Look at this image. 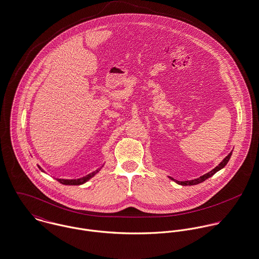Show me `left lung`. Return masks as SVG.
Masks as SVG:
<instances>
[{"label":"left lung","instance_id":"1","mask_svg":"<svg viewBox=\"0 0 259 259\" xmlns=\"http://www.w3.org/2000/svg\"><path fill=\"white\" fill-rule=\"evenodd\" d=\"M231 154H232V152H230V154L219 164V166H217L214 169H212L210 172H206V174H204V175H202L201 177L200 178H198V179H195V180H192V181H184V182H180V181H177V180H175V179H172V177H170V179L172 180V181H175L177 184H179V185H182V186H194V185H198V184H200V183H202L203 181H205L206 179H208V178H210L212 175H214L215 172H219L220 170H222L223 168H225L226 167V165L229 163V161H230V156H231Z\"/></svg>","mask_w":259,"mask_h":259}]
</instances>
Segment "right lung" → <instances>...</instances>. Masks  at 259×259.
Masks as SVG:
<instances>
[{
	"mask_svg": "<svg viewBox=\"0 0 259 259\" xmlns=\"http://www.w3.org/2000/svg\"><path fill=\"white\" fill-rule=\"evenodd\" d=\"M40 169V168H39ZM101 169V168H100ZM100 169H97L96 171L94 172H90L87 176L82 177V178H79V179H75V180H65V179H58V182L62 185H69V186H78V185H82L84 183H87L88 180H90L92 177H94L97 172L100 171ZM41 170V169H40ZM44 172V170H41Z\"/></svg>",
	"mask_w": 259,
	"mask_h": 259,
	"instance_id": "1",
	"label": "right lung"
}]
</instances>
